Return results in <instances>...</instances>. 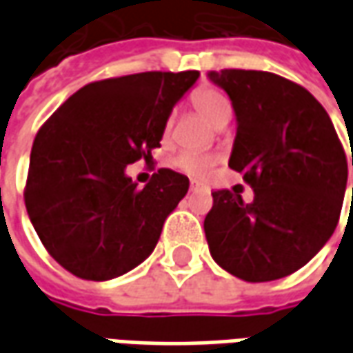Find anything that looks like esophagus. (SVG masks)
I'll return each mask as SVG.
<instances>
[{"mask_svg": "<svg viewBox=\"0 0 353 353\" xmlns=\"http://www.w3.org/2000/svg\"><path fill=\"white\" fill-rule=\"evenodd\" d=\"M189 187H191V191H196V189H200V187H202V183H199V181H191V185H189Z\"/></svg>", "mask_w": 353, "mask_h": 353, "instance_id": "esophagus-1", "label": "esophagus"}]
</instances>
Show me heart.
Returning <instances> with one entry per match:
<instances>
[{
	"mask_svg": "<svg viewBox=\"0 0 353 353\" xmlns=\"http://www.w3.org/2000/svg\"><path fill=\"white\" fill-rule=\"evenodd\" d=\"M191 101L194 109L199 111L200 115L208 119L210 123L223 128L225 124L229 123L232 117V105L230 100L225 94L215 87H200L196 88L191 96ZM172 124H174V117L170 115L164 124V138H168L172 132ZM219 157L214 153H192V151H183L174 157L172 164L177 170H181L185 174H189L192 177H204L212 176V172L217 166Z\"/></svg>",
	"mask_w": 353,
	"mask_h": 353,
	"instance_id": "1",
	"label": "heart"
}]
</instances>
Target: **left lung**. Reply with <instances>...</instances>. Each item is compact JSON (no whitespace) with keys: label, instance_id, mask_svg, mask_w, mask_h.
Wrapping results in <instances>:
<instances>
[{"label":"left lung","instance_id":"left-lung-1","mask_svg":"<svg viewBox=\"0 0 353 353\" xmlns=\"http://www.w3.org/2000/svg\"><path fill=\"white\" fill-rule=\"evenodd\" d=\"M210 79L236 113L229 166L255 192L252 204L227 189L212 192L210 253L240 280H278L306 265L336 229L348 181L344 147L323 105L293 81L255 70Z\"/></svg>","mask_w":353,"mask_h":353}]
</instances>
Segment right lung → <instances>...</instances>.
I'll use <instances>...</instances> for the list:
<instances>
[{"label": "right lung", "instance_id": "1", "mask_svg": "<svg viewBox=\"0 0 353 353\" xmlns=\"http://www.w3.org/2000/svg\"><path fill=\"white\" fill-rule=\"evenodd\" d=\"M199 72H143L88 83L37 130L24 202L37 236L77 278L105 281L145 261L189 179L161 168L138 189L124 170L153 161L170 111Z\"/></svg>", "mask_w": 353, "mask_h": 353}]
</instances>
